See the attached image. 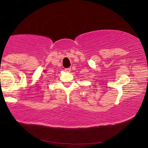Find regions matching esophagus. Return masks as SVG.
<instances>
[{
	"mask_svg": "<svg viewBox=\"0 0 148 148\" xmlns=\"http://www.w3.org/2000/svg\"><path fill=\"white\" fill-rule=\"evenodd\" d=\"M71 70V68H66V69H65V71H66V72H70Z\"/></svg>",
	"mask_w": 148,
	"mask_h": 148,
	"instance_id": "obj_1",
	"label": "esophagus"
}]
</instances>
